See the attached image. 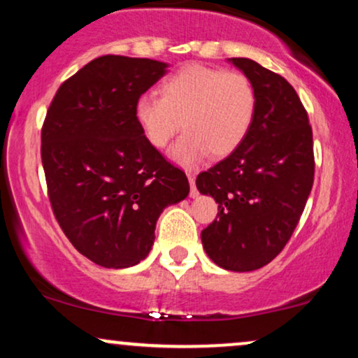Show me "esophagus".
<instances>
[{"mask_svg":"<svg viewBox=\"0 0 358 358\" xmlns=\"http://www.w3.org/2000/svg\"><path fill=\"white\" fill-rule=\"evenodd\" d=\"M188 182H190V196L192 199H196V196H199V192H196L195 187V175L188 173Z\"/></svg>","mask_w":358,"mask_h":358,"instance_id":"esophagus-1","label":"esophagus"}]
</instances>
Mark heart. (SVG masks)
<instances>
[{
    "label": "heart",
    "mask_w": 358,
    "mask_h": 358,
    "mask_svg": "<svg viewBox=\"0 0 358 358\" xmlns=\"http://www.w3.org/2000/svg\"><path fill=\"white\" fill-rule=\"evenodd\" d=\"M257 96L244 73L187 65L159 84V99L141 96L134 104L143 136L153 148H171L170 158L182 166H195L207 155L224 158L248 138L256 116Z\"/></svg>",
    "instance_id": "b5f03b06"
}]
</instances>
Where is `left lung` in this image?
<instances>
[{"instance_id":"1","label":"left lung","mask_w":358,"mask_h":358,"mask_svg":"<svg viewBox=\"0 0 358 358\" xmlns=\"http://www.w3.org/2000/svg\"><path fill=\"white\" fill-rule=\"evenodd\" d=\"M229 62L256 89V116L242 145L196 176V188L219 203V219L202 231L205 252L245 273L269 264L296 229L313 187V133L285 77L250 59Z\"/></svg>"}]
</instances>
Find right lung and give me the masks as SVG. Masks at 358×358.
<instances>
[{"label":"right lung","mask_w":358,"mask_h":358,"mask_svg":"<svg viewBox=\"0 0 358 358\" xmlns=\"http://www.w3.org/2000/svg\"><path fill=\"white\" fill-rule=\"evenodd\" d=\"M168 64L104 55L57 90L42 129V163L55 219L102 268L143 261L156 220L190 192L182 170L143 136L134 104Z\"/></svg>","instance_id":"right-lung-1"}]
</instances>
